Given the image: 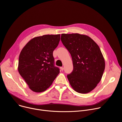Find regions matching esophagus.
Returning <instances> with one entry per match:
<instances>
[{"mask_svg": "<svg viewBox=\"0 0 122 122\" xmlns=\"http://www.w3.org/2000/svg\"><path fill=\"white\" fill-rule=\"evenodd\" d=\"M60 68H61V71H63V69H64V68H63V67H60Z\"/></svg>", "mask_w": 122, "mask_h": 122, "instance_id": "34e87169", "label": "esophagus"}]
</instances>
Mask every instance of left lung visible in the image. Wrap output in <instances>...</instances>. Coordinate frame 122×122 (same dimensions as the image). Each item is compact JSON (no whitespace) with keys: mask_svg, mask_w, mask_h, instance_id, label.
<instances>
[{"mask_svg":"<svg viewBox=\"0 0 122 122\" xmlns=\"http://www.w3.org/2000/svg\"><path fill=\"white\" fill-rule=\"evenodd\" d=\"M61 41L71 54L73 70L67 75L72 88L80 93H87L100 81L105 62L99 46L87 36L62 34Z\"/></svg>","mask_w":122,"mask_h":122,"instance_id":"8db88e82","label":"left lung"}]
</instances>
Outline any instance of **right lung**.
Wrapping results in <instances>:
<instances>
[{
	"label": "right lung",
	"instance_id": "obj_1",
	"mask_svg": "<svg viewBox=\"0 0 122 122\" xmlns=\"http://www.w3.org/2000/svg\"><path fill=\"white\" fill-rule=\"evenodd\" d=\"M60 41V34L37 36L21 50L18 70L32 91H44L59 74L60 69L55 66L53 52Z\"/></svg>",
	"mask_w": 122,
	"mask_h": 122
}]
</instances>
